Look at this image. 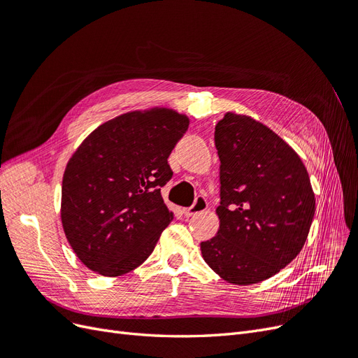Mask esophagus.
<instances>
[{
  "mask_svg": "<svg viewBox=\"0 0 358 358\" xmlns=\"http://www.w3.org/2000/svg\"><path fill=\"white\" fill-rule=\"evenodd\" d=\"M206 209H208V201H206L203 197H199L196 201H194V204L191 206V208L183 209V215H185L187 218H191V216L197 215V213H201Z\"/></svg>",
  "mask_w": 358,
  "mask_h": 358,
  "instance_id": "obj_1",
  "label": "esophagus"
}]
</instances>
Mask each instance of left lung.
<instances>
[{
  "label": "left lung",
  "mask_w": 358,
  "mask_h": 358,
  "mask_svg": "<svg viewBox=\"0 0 358 358\" xmlns=\"http://www.w3.org/2000/svg\"><path fill=\"white\" fill-rule=\"evenodd\" d=\"M221 161L220 229L200 243L203 259L234 285L258 284L294 259L315 215L303 161L249 115L227 112L215 127Z\"/></svg>",
  "instance_id": "1"
}]
</instances>
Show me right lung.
<instances>
[{"mask_svg":"<svg viewBox=\"0 0 358 358\" xmlns=\"http://www.w3.org/2000/svg\"><path fill=\"white\" fill-rule=\"evenodd\" d=\"M189 117L170 107L119 115L96 127L67 162L61 222L74 254L92 272L121 276L152 254L173 213L161 187L167 158Z\"/></svg>","mask_w":358,"mask_h":358,"instance_id":"add662e5","label":"right lung"}]
</instances>
